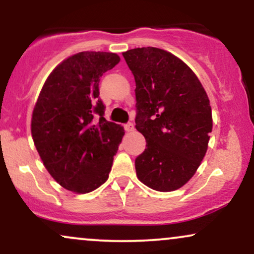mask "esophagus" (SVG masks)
<instances>
[{"label": "esophagus", "mask_w": 254, "mask_h": 254, "mask_svg": "<svg viewBox=\"0 0 254 254\" xmlns=\"http://www.w3.org/2000/svg\"><path fill=\"white\" fill-rule=\"evenodd\" d=\"M124 129H125V131H127V132H129V131H132L133 130V124L131 123V122H129V123H127L124 125Z\"/></svg>", "instance_id": "34e87169"}]
</instances>
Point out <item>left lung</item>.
<instances>
[{
    "label": "left lung",
    "mask_w": 254,
    "mask_h": 254,
    "mask_svg": "<svg viewBox=\"0 0 254 254\" xmlns=\"http://www.w3.org/2000/svg\"><path fill=\"white\" fill-rule=\"evenodd\" d=\"M136 82V129L147 144L137 178L153 190L174 191L196 173L212 129L208 95L183 61L157 48L123 54Z\"/></svg>",
    "instance_id": "left-lung-1"
}]
</instances>
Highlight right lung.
I'll return each instance as SVG.
<instances>
[{
  "label": "right lung",
  "instance_id": "right-lung-1",
  "mask_svg": "<svg viewBox=\"0 0 254 254\" xmlns=\"http://www.w3.org/2000/svg\"><path fill=\"white\" fill-rule=\"evenodd\" d=\"M119 61L118 55L100 51L66 58L45 81L34 106V144L46 170L66 190L87 193L109 178L124 129L105 119L99 82Z\"/></svg>",
  "mask_w": 254,
  "mask_h": 254
}]
</instances>
